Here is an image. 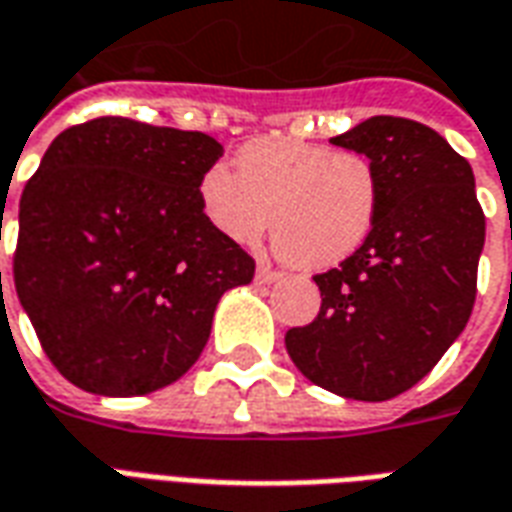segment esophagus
Returning <instances> with one entry per match:
<instances>
[{
	"label": "esophagus",
	"mask_w": 512,
	"mask_h": 512,
	"mask_svg": "<svg viewBox=\"0 0 512 512\" xmlns=\"http://www.w3.org/2000/svg\"><path fill=\"white\" fill-rule=\"evenodd\" d=\"M279 277H282V274L268 266H257V271H255V279L260 282V285H271V282H277Z\"/></svg>",
	"instance_id": "esophagus-1"
}]
</instances>
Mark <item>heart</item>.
<instances>
[{
  "label": "heart",
  "mask_w": 512,
  "mask_h": 512,
  "mask_svg": "<svg viewBox=\"0 0 512 512\" xmlns=\"http://www.w3.org/2000/svg\"><path fill=\"white\" fill-rule=\"evenodd\" d=\"M202 172L197 200L205 222L227 241L252 246L268 230L296 266L343 263L376 224L378 178L362 153L290 136H263Z\"/></svg>",
  "instance_id": "b5f03b06"
}]
</instances>
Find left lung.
I'll list each match as a JSON object with an SVG mask.
<instances>
[{"label":"left lung","mask_w":512,"mask_h":512,"mask_svg":"<svg viewBox=\"0 0 512 512\" xmlns=\"http://www.w3.org/2000/svg\"><path fill=\"white\" fill-rule=\"evenodd\" d=\"M332 145L370 158L378 213L354 255L315 277L321 312L285 334L312 384L389 400L428 376L469 321L485 216L469 161L433 128L378 115Z\"/></svg>","instance_id":"obj_1"}]
</instances>
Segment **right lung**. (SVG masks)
<instances>
[{"label":"right lung","mask_w":512,"mask_h":512,"mask_svg":"<svg viewBox=\"0 0 512 512\" xmlns=\"http://www.w3.org/2000/svg\"><path fill=\"white\" fill-rule=\"evenodd\" d=\"M224 147L200 131L95 117L65 128L18 205L13 279L43 351L109 397L178 381L255 260L205 222L197 186Z\"/></svg>","instance_id":"right-lung-1"}]
</instances>
